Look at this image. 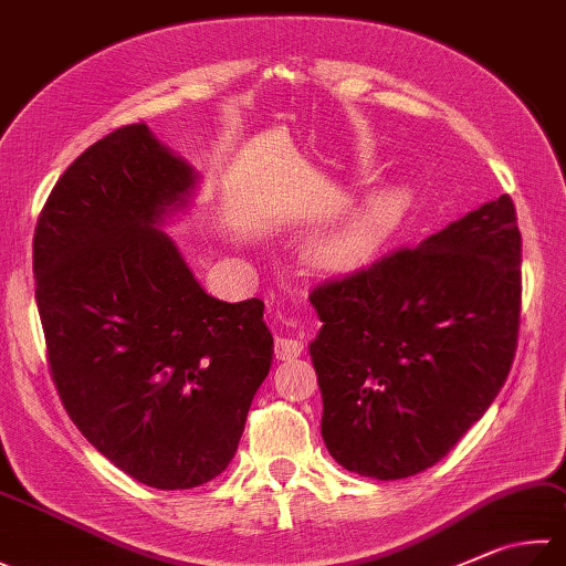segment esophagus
Segmentation results:
<instances>
[{"instance_id":"obj_1","label":"esophagus","mask_w":566,"mask_h":566,"mask_svg":"<svg viewBox=\"0 0 566 566\" xmlns=\"http://www.w3.org/2000/svg\"><path fill=\"white\" fill-rule=\"evenodd\" d=\"M273 349H275V357H279V359H295V357H301L303 343L297 337L283 335V337H275Z\"/></svg>"}]
</instances>
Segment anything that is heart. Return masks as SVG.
I'll use <instances>...</instances> for the list:
<instances>
[{"label":"heart","instance_id":"heart-1","mask_svg":"<svg viewBox=\"0 0 566 566\" xmlns=\"http://www.w3.org/2000/svg\"><path fill=\"white\" fill-rule=\"evenodd\" d=\"M389 214H391V197H387V195L369 197V199H365V205L359 207L355 221H352L347 231H345V237L349 241H355L359 237H367V233H371L377 227H381V223L389 219Z\"/></svg>","mask_w":566,"mask_h":566}]
</instances>
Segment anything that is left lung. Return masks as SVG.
<instances>
[{
    "instance_id": "8db88e82",
    "label": "left lung",
    "mask_w": 566,
    "mask_h": 566,
    "mask_svg": "<svg viewBox=\"0 0 566 566\" xmlns=\"http://www.w3.org/2000/svg\"><path fill=\"white\" fill-rule=\"evenodd\" d=\"M522 239L507 195L311 293L323 439L352 473L399 481L461 441L513 367Z\"/></svg>"
}]
</instances>
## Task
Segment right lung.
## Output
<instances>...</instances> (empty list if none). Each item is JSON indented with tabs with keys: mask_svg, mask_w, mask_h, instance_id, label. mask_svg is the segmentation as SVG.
Returning <instances> with one entry per match:
<instances>
[{
	"mask_svg": "<svg viewBox=\"0 0 566 566\" xmlns=\"http://www.w3.org/2000/svg\"><path fill=\"white\" fill-rule=\"evenodd\" d=\"M195 185L147 125L117 127L61 175L34 231L63 407L111 463L159 490L227 471L273 359L263 301L207 295L159 231Z\"/></svg>",
	"mask_w": 566,
	"mask_h": 566,
	"instance_id": "add662e5",
	"label": "right lung"
}]
</instances>
